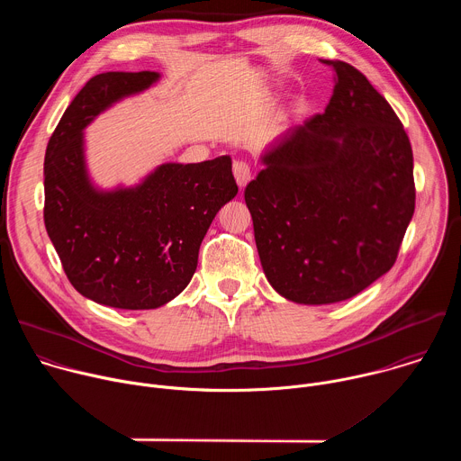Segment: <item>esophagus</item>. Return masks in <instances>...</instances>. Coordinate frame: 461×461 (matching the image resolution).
Here are the masks:
<instances>
[{
	"mask_svg": "<svg viewBox=\"0 0 461 461\" xmlns=\"http://www.w3.org/2000/svg\"><path fill=\"white\" fill-rule=\"evenodd\" d=\"M233 175L240 187H244L251 180V169L246 160H235L233 162Z\"/></svg>",
	"mask_w": 461,
	"mask_h": 461,
	"instance_id": "1",
	"label": "esophagus"
}]
</instances>
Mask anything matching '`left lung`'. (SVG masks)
<instances>
[{
    "label": "left lung",
    "mask_w": 461,
    "mask_h": 461,
    "mask_svg": "<svg viewBox=\"0 0 461 461\" xmlns=\"http://www.w3.org/2000/svg\"><path fill=\"white\" fill-rule=\"evenodd\" d=\"M324 113L292 127L244 189L270 285L303 304L350 299L398 258L414 215L411 140L390 104L341 59Z\"/></svg>",
    "instance_id": "1"
}]
</instances>
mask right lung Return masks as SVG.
<instances>
[{
	"label": "right lung",
	"instance_id": "obj_1",
	"mask_svg": "<svg viewBox=\"0 0 461 461\" xmlns=\"http://www.w3.org/2000/svg\"><path fill=\"white\" fill-rule=\"evenodd\" d=\"M158 73H102L65 109L45 151L43 221L65 276L87 299L122 310L158 308L191 281L217 212L237 194L231 158L164 164L140 185L96 191L84 127Z\"/></svg>",
	"mask_w": 461,
	"mask_h": 461
}]
</instances>
